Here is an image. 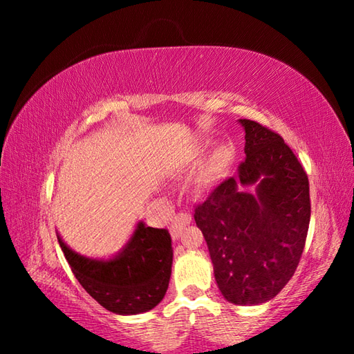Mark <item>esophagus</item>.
Segmentation results:
<instances>
[{
  "label": "esophagus",
  "mask_w": 354,
  "mask_h": 354,
  "mask_svg": "<svg viewBox=\"0 0 354 354\" xmlns=\"http://www.w3.org/2000/svg\"><path fill=\"white\" fill-rule=\"evenodd\" d=\"M190 222H192V216L189 213H178L171 221V227H170L171 237L178 239L179 236H181L184 227H187Z\"/></svg>",
  "instance_id": "34e87169"
}]
</instances>
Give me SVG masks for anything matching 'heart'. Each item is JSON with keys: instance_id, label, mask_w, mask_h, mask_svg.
<instances>
[{"instance_id": "heart-1", "label": "heart", "mask_w": 354, "mask_h": 354, "mask_svg": "<svg viewBox=\"0 0 354 354\" xmlns=\"http://www.w3.org/2000/svg\"><path fill=\"white\" fill-rule=\"evenodd\" d=\"M228 162H230V153L227 150H219V152H217L216 156L213 158L212 167H209L205 173L204 181H209V179H214L216 176H219L225 170V167L228 165Z\"/></svg>"}]
</instances>
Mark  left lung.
<instances>
[{"label": "left lung", "instance_id": "obj_1", "mask_svg": "<svg viewBox=\"0 0 354 354\" xmlns=\"http://www.w3.org/2000/svg\"><path fill=\"white\" fill-rule=\"evenodd\" d=\"M245 127V161L194 208L214 277L230 303L272 299L295 274L310 222L309 178L281 135L252 120ZM258 184L255 197L243 192Z\"/></svg>", "mask_w": 354, "mask_h": 354}]
</instances>
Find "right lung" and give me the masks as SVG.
<instances>
[{"label":"right lung","instance_id":"1","mask_svg":"<svg viewBox=\"0 0 354 354\" xmlns=\"http://www.w3.org/2000/svg\"><path fill=\"white\" fill-rule=\"evenodd\" d=\"M77 281L97 303L118 315L147 312L161 301L171 274V237L165 228L141 222L115 259L103 261L79 255L57 237Z\"/></svg>","mask_w":354,"mask_h":354}]
</instances>
